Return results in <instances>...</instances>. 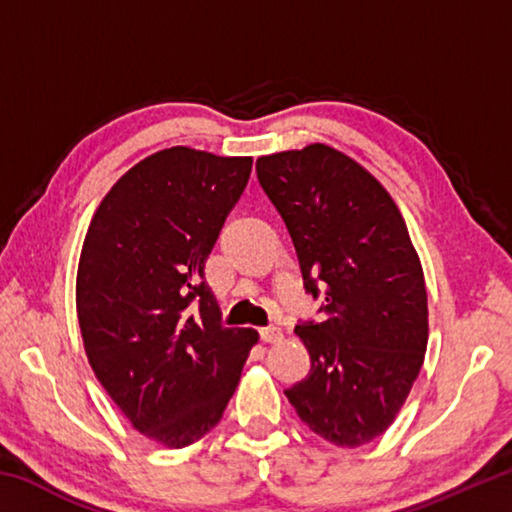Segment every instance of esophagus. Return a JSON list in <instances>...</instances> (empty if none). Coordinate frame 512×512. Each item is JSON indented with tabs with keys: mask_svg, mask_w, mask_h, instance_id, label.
<instances>
[{
	"mask_svg": "<svg viewBox=\"0 0 512 512\" xmlns=\"http://www.w3.org/2000/svg\"><path fill=\"white\" fill-rule=\"evenodd\" d=\"M282 329L280 327H264L259 329V339L262 343H280L282 341Z\"/></svg>",
	"mask_w": 512,
	"mask_h": 512,
	"instance_id": "obj_1",
	"label": "esophagus"
}]
</instances>
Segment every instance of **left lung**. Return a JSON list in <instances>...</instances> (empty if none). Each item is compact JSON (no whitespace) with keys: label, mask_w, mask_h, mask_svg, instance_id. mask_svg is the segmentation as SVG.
<instances>
[{"label":"left lung","mask_w":512,"mask_h":512,"mask_svg":"<svg viewBox=\"0 0 512 512\" xmlns=\"http://www.w3.org/2000/svg\"><path fill=\"white\" fill-rule=\"evenodd\" d=\"M257 180L287 225L323 318L296 325L309 375L284 391L307 427L361 447L391 427L429 339L420 257L375 176L327 144L262 155Z\"/></svg>","instance_id":"8db88e82"}]
</instances>
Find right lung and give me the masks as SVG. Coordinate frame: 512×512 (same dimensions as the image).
<instances>
[{"label":"right lung","instance_id":"right-lung-1","mask_svg":"<svg viewBox=\"0 0 512 512\" xmlns=\"http://www.w3.org/2000/svg\"><path fill=\"white\" fill-rule=\"evenodd\" d=\"M253 158L187 146L149 155L103 198L83 241L76 314L94 375L133 427L164 447L203 438L257 343L223 327L205 262Z\"/></svg>","mask_w":512,"mask_h":512}]
</instances>
